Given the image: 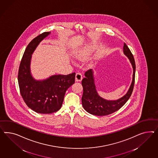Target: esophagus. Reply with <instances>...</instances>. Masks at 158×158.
Segmentation results:
<instances>
[{"instance_id": "obj_1", "label": "esophagus", "mask_w": 158, "mask_h": 158, "mask_svg": "<svg viewBox=\"0 0 158 158\" xmlns=\"http://www.w3.org/2000/svg\"><path fill=\"white\" fill-rule=\"evenodd\" d=\"M83 77H82V75L81 73H76V76H75V81H81L82 80Z\"/></svg>"}]
</instances>
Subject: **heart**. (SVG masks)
I'll return each instance as SVG.
<instances>
[{"mask_svg":"<svg viewBox=\"0 0 158 158\" xmlns=\"http://www.w3.org/2000/svg\"><path fill=\"white\" fill-rule=\"evenodd\" d=\"M87 54H85L82 53H79L77 52L73 54V58L76 60H84L87 57Z\"/></svg>","mask_w":158,"mask_h":158,"instance_id":"heart-1","label":"heart"}]
</instances>
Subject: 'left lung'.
<instances>
[{
  "mask_svg": "<svg viewBox=\"0 0 158 158\" xmlns=\"http://www.w3.org/2000/svg\"><path fill=\"white\" fill-rule=\"evenodd\" d=\"M123 52L124 55L128 57L133 68L132 83L127 93L123 97L116 100H108L101 97L98 94L95 84L93 69H90L85 73V77L81 81L83 88L81 102L85 111L91 114L103 116L110 114L117 111L128 101L132 93L136 71L135 61L133 56L125 43H124Z\"/></svg>",
  "mask_w": 158,
  "mask_h": 158,
  "instance_id": "8db88e82",
  "label": "left lung"
}]
</instances>
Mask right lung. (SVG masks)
<instances>
[{
  "instance_id": "add662e5",
  "label": "right lung",
  "mask_w": 158,
  "mask_h": 158,
  "mask_svg": "<svg viewBox=\"0 0 158 158\" xmlns=\"http://www.w3.org/2000/svg\"><path fill=\"white\" fill-rule=\"evenodd\" d=\"M51 32H45L34 38L26 47L20 63L18 81L22 97L27 106L40 114H50L61 107L68 88L75 83V73L67 75H53L37 80L30 69L32 54Z\"/></svg>"
}]
</instances>
